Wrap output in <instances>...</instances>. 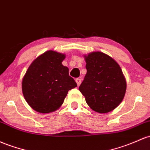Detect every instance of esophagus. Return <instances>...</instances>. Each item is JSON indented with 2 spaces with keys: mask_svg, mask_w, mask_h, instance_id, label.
<instances>
[{
  "mask_svg": "<svg viewBox=\"0 0 150 150\" xmlns=\"http://www.w3.org/2000/svg\"><path fill=\"white\" fill-rule=\"evenodd\" d=\"M75 81H76L77 84H78V86H79L81 84V79L80 78H76L75 79Z\"/></svg>",
  "mask_w": 150,
  "mask_h": 150,
  "instance_id": "obj_1",
  "label": "esophagus"
}]
</instances>
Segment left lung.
Returning <instances> with one entry per match:
<instances>
[{
    "label": "left lung",
    "mask_w": 150,
    "mask_h": 150,
    "mask_svg": "<svg viewBox=\"0 0 150 150\" xmlns=\"http://www.w3.org/2000/svg\"><path fill=\"white\" fill-rule=\"evenodd\" d=\"M87 73L79 90L91 109L107 113L118 106L126 92V80L120 65L103 52L85 56Z\"/></svg>",
    "instance_id": "1"
}]
</instances>
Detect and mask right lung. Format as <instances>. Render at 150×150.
I'll use <instances>...</instances> for the list:
<instances>
[{
    "label": "right lung",
    "mask_w": 150,
    "mask_h": 150,
    "mask_svg": "<svg viewBox=\"0 0 150 150\" xmlns=\"http://www.w3.org/2000/svg\"><path fill=\"white\" fill-rule=\"evenodd\" d=\"M65 55L52 50L45 52L30 65L22 82L26 102L38 112L49 113L61 106L70 90L77 87L62 65Z\"/></svg>",
    "instance_id": "add662e5"
}]
</instances>
